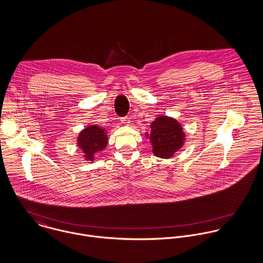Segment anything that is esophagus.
Returning <instances> with one entry per match:
<instances>
[{
    "instance_id": "obj_1",
    "label": "esophagus",
    "mask_w": 263,
    "mask_h": 263,
    "mask_svg": "<svg viewBox=\"0 0 263 263\" xmlns=\"http://www.w3.org/2000/svg\"><path fill=\"white\" fill-rule=\"evenodd\" d=\"M121 123L125 126H128L130 124V119L128 117H125V118H122L121 119Z\"/></svg>"
}]
</instances>
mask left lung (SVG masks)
<instances>
[{
    "mask_svg": "<svg viewBox=\"0 0 263 263\" xmlns=\"http://www.w3.org/2000/svg\"><path fill=\"white\" fill-rule=\"evenodd\" d=\"M145 137L152 144L154 156L171 158L183 147L186 133L183 130V126L175 118L158 116L152 122L151 132H146Z\"/></svg>",
    "mask_w": 263,
    "mask_h": 263,
    "instance_id": "1",
    "label": "left lung"
}]
</instances>
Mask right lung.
<instances>
[{"label": "right lung", "instance_id": "1", "mask_svg": "<svg viewBox=\"0 0 263 263\" xmlns=\"http://www.w3.org/2000/svg\"><path fill=\"white\" fill-rule=\"evenodd\" d=\"M108 143L107 131L98 125L85 127L77 137V146L86 161L92 162L96 154L104 151Z\"/></svg>", "mask_w": 263, "mask_h": 263}]
</instances>
